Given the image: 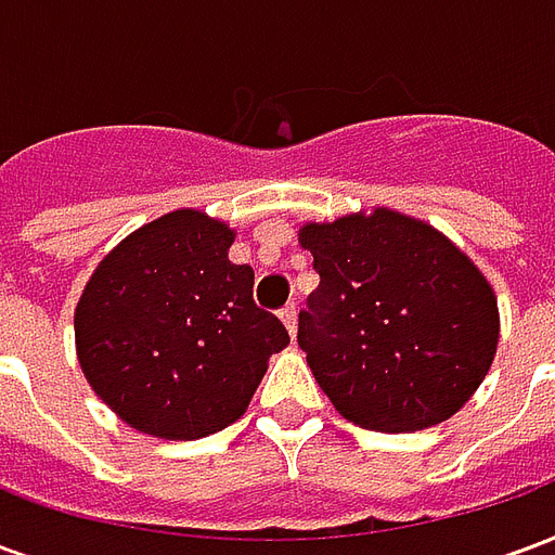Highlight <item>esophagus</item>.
<instances>
[{"label": "esophagus", "mask_w": 555, "mask_h": 555, "mask_svg": "<svg viewBox=\"0 0 555 555\" xmlns=\"http://www.w3.org/2000/svg\"><path fill=\"white\" fill-rule=\"evenodd\" d=\"M282 321H285V326H288L291 336H297V302H288L285 309H282Z\"/></svg>", "instance_id": "esophagus-1"}]
</instances>
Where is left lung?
Instances as JSON below:
<instances>
[{
	"instance_id": "1",
	"label": "left lung",
	"mask_w": 555,
	"mask_h": 555,
	"mask_svg": "<svg viewBox=\"0 0 555 555\" xmlns=\"http://www.w3.org/2000/svg\"><path fill=\"white\" fill-rule=\"evenodd\" d=\"M321 285L297 341L326 398L369 430H422L464 408L485 380L500 314L488 279L418 219L372 217L306 225Z\"/></svg>"
}]
</instances>
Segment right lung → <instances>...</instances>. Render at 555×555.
Masks as SVG:
<instances>
[{
  "label": "right lung",
  "instance_id": "add662e5",
  "mask_svg": "<svg viewBox=\"0 0 555 555\" xmlns=\"http://www.w3.org/2000/svg\"><path fill=\"white\" fill-rule=\"evenodd\" d=\"M231 241L217 219L175 210L118 243L82 291L79 365L130 428L166 440L217 434L291 341L253 300V267L229 261Z\"/></svg>",
  "mask_w": 555,
  "mask_h": 555
}]
</instances>
